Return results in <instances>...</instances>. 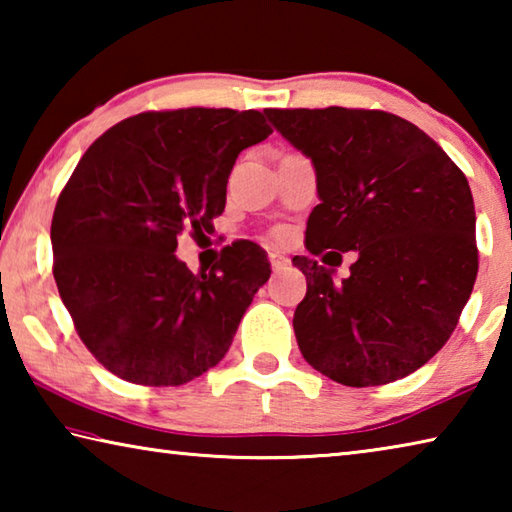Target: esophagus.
<instances>
[{
  "label": "esophagus",
  "mask_w": 512,
  "mask_h": 512,
  "mask_svg": "<svg viewBox=\"0 0 512 512\" xmlns=\"http://www.w3.org/2000/svg\"><path fill=\"white\" fill-rule=\"evenodd\" d=\"M268 259H271L273 271H282V268H287L291 264V259L287 255L277 253V250H273V253H268Z\"/></svg>",
  "instance_id": "34e87169"
}]
</instances>
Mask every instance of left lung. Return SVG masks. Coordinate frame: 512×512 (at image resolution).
<instances>
[{"instance_id": "8db88e82", "label": "left lung", "mask_w": 512, "mask_h": 512, "mask_svg": "<svg viewBox=\"0 0 512 512\" xmlns=\"http://www.w3.org/2000/svg\"><path fill=\"white\" fill-rule=\"evenodd\" d=\"M264 112L309 155L318 178L320 203L305 239L311 255L293 257L307 277V296L293 314L302 357L354 388L411 375L452 336L479 271L465 173L393 112ZM339 249H354L358 262L336 283L331 266L342 261Z\"/></svg>"}]
</instances>
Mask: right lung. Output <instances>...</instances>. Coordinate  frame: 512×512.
I'll return each mask as SVG.
<instances>
[{
    "label": "right lung",
    "mask_w": 512,
    "mask_h": 512,
    "mask_svg": "<svg viewBox=\"0 0 512 512\" xmlns=\"http://www.w3.org/2000/svg\"><path fill=\"white\" fill-rule=\"evenodd\" d=\"M271 133L257 110H149L76 164L51 219L54 277L76 334L112 375L180 386L225 357L271 277L266 253L235 241L198 275L173 253L183 232L212 230L237 155Z\"/></svg>",
    "instance_id": "obj_1"
}]
</instances>
